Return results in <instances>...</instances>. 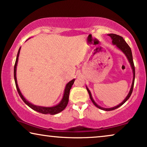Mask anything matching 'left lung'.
Here are the masks:
<instances>
[{
    "label": "left lung",
    "mask_w": 147,
    "mask_h": 147,
    "mask_svg": "<svg viewBox=\"0 0 147 147\" xmlns=\"http://www.w3.org/2000/svg\"><path fill=\"white\" fill-rule=\"evenodd\" d=\"M108 35H109L110 37L112 38V44H113V45H116V47H117L120 50H121V51L123 52L124 54H125V55L126 56V57H127L128 61H129V63L130 64V65H131V67H132V72H133V80H132V86H131V88H130L129 93H128V94L127 95V96H126V97L125 99L123 100V102H121V103H120V104H118V106H114V107L110 108H102V107H101V106H98V104L96 103L95 101H94V100L93 98H92V96L91 92H90L89 89H88V88H87V86H86V89H87V90H88V94H89V95H90V99H91L92 102H93V104L97 108H100V109H101V110H105V111H111V110H115V109H116V108H119L120 106H121L122 104H124L126 101H127L128 99H129V98L130 97V96H131V94H132V90H133L134 84V78H135V68H134L133 59H132V51H131V49H130V47H129V45H128V44L126 43V42L124 41V39H123V37H121V36L116 35V34H112V33L108 34Z\"/></svg>",
    "instance_id": "left-lung-1"
}]
</instances>
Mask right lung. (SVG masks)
Returning a JSON list of instances; mask_svg holds the SVG:
<instances>
[{
	"instance_id": "1",
	"label": "right lung",
	"mask_w": 147,
	"mask_h": 147,
	"mask_svg": "<svg viewBox=\"0 0 147 147\" xmlns=\"http://www.w3.org/2000/svg\"><path fill=\"white\" fill-rule=\"evenodd\" d=\"M20 50H21V47L19 48V51H18L17 53V59H16V61H15V66H14V78H15V85H16V88H17V92L19 93L20 97L21 98V99L23 100V102L27 104V105L30 107L32 109L35 110L38 112H40V113L44 114H51V115H53V114H56L59 112L63 111V110L65 109L66 106H67V104H68V101H69V91L71 90V86L73 85L74 83V81H75V79L72 80L70 81L69 82H68L67 84V85L65 86V90H64V94H63V96L62 100H61V102H59L57 105L52 106V107H43V106H36L34 105V104L30 103L29 102H28L27 100L24 98V96L22 95L21 91H20L19 86H18L17 84V76H16V71H17V63H18V59H19V53H20Z\"/></svg>"
}]
</instances>
